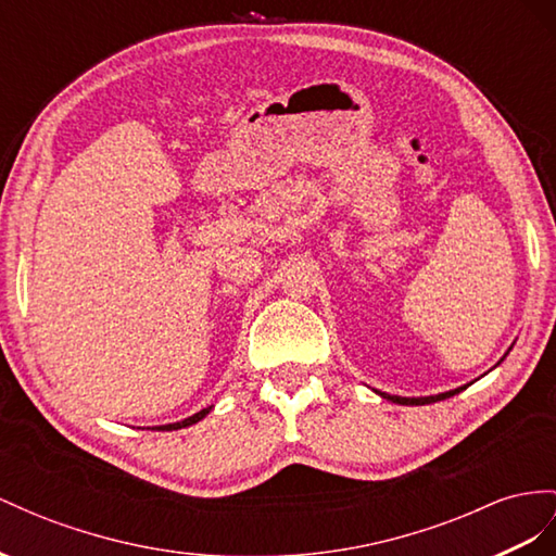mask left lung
<instances>
[{
  "label": "left lung",
  "instance_id": "1",
  "mask_svg": "<svg viewBox=\"0 0 556 556\" xmlns=\"http://www.w3.org/2000/svg\"><path fill=\"white\" fill-rule=\"evenodd\" d=\"M509 350H511V348H509ZM501 362H503V359H501ZM501 362H497V364H501ZM469 386H472V382H469ZM463 390H467V386L448 390V392H441V394H432V396H396V394H386V392H378V394L382 396V400H390V402H394V404L425 406V404H434V402H441V400H448V396L458 394V392H463Z\"/></svg>",
  "mask_w": 556,
  "mask_h": 556
}]
</instances>
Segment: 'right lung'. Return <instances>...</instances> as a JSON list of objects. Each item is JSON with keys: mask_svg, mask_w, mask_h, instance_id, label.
Returning <instances> with one entry per match:
<instances>
[{"mask_svg": "<svg viewBox=\"0 0 556 556\" xmlns=\"http://www.w3.org/2000/svg\"><path fill=\"white\" fill-rule=\"evenodd\" d=\"M211 408H213V406H206V408H202V410H199V414H194V416H190V418H185V420H180V422L156 425V427H152V430H156V432H170V430H182V427H190V425L199 422V420H202V418H206V416L211 414Z\"/></svg>", "mask_w": 556, "mask_h": 556, "instance_id": "1", "label": "right lung"}]
</instances>
